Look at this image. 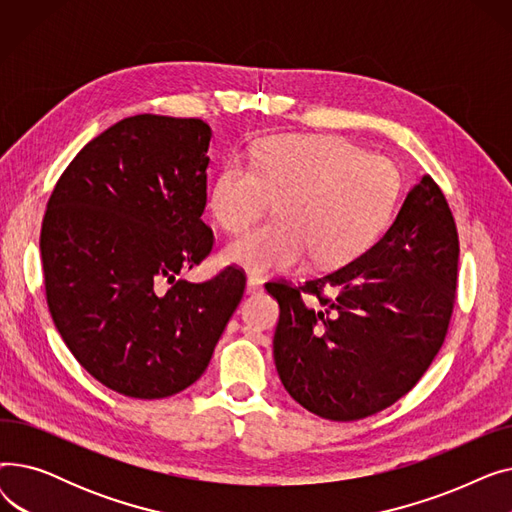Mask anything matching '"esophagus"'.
<instances>
[{
  "mask_svg": "<svg viewBox=\"0 0 512 512\" xmlns=\"http://www.w3.org/2000/svg\"><path fill=\"white\" fill-rule=\"evenodd\" d=\"M261 280L259 278H255V276H249L247 278V292L249 294H257V292H261Z\"/></svg>",
  "mask_w": 512,
  "mask_h": 512,
  "instance_id": "1",
  "label": "esophagus"
}]
</instances>
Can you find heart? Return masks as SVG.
Listing matches in <instances>:
<instances>
[{"label":"heart","mask_w":512,"mask_h":512,"mask_svg":"<svg viewBox=\"0 0 512 512\" xmlns=\"http://www.w3.org/2000/svg\"><path fill=\"white\" fill-rule=\"evenodd\" d=\"M398 172L330 134H278L251 153L226 159L211 184L209 209L240 232L272 207L278 218L234 238L224 259L253 276L294 272L307 263L340 267L365 253L390 222Z\"/></svg>","instance_id":"heart-1"}]
</instances>
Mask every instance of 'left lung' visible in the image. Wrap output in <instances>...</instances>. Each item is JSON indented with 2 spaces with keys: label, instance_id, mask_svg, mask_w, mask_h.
Wrapping results in <instances>:
<instances>
[{
  "label": "left lung",
  "instance_id": "left-lung-1",
  "mask_svg": "<svg viewBox=\"0 0 512 512\" xmlns=\"http://www.w3.org/2000/svg\"><path fill=\"white\" fill-rule=\"evenodd\" d=\"M456 272L452 211L434 178L423 176L361 257L299 286L267 282L280 305L274 361L288 394L332 421L394 405L444 344Z\"/></svg>",
  "mask_w": 512,
  "mask_h": 512
}]
</instances>
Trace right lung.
Returning <instances> with one entry per match:
<instances>
[{
	"label": "right lung",
	"instance_id": "right-lung-1",
	"mask_svg": "<svg viewBox=\"0 0 512 512\" xmlns=\"http://www.w3.org/2000/svg\"><path fill=\"white\" fill-rule=\"evenodd\" d=\"M211 128L141 114L103 130L47 201L41 261L47 307L74 359L130 398H166L209 365L247 276L176 280L213 249L207 203Z\"/></svg>",
	"mask_w": 512,
	"mask_h": 512
}]
</instances>
